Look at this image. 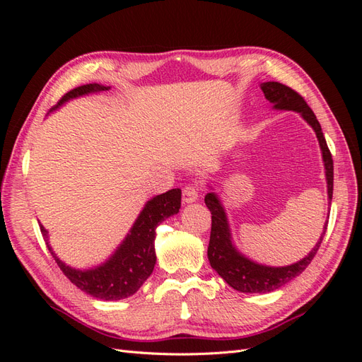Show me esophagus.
Masks as SVG:
<instances>
[{
  "instance_id": "34e87169",
  "label": "esophagus",
  "mask_w": 362,
  "mask_h": 362,
  "mask_svg": "<svg viewBox=\"0 0 362 362\" xmlns=\"http://www.w3.org/2000/svg\"><path fill=\"white\" fill-rule=\"evenodd\" d=\"M199 193H201V189L198 187V185H194V184L185 185V187L182 189V201L187 202V204L194 202L196 199L199 198Z\"/></svg>"
}]
</instances>
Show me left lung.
I'll use <instances>...</instances> for the list:
<instances>
[{
    "instance_id": "1",
    "label": "left lung",
    "mask_w": 362,
    "mask_h": 362,
    "mask_svg": "<svg viewBox=\"0 0 362 362\" xmlns=\"http://www.w3.org/2000/svg\"><path fill=\"white\" fill-rule=\"evenodd\" d=\"M261 90L264 92L266 100L273 104L278 110H293L300 113V116L308 122L315 131V136L319 139L325 170H326V181H327V198L329 204L332 201L334 192V161L331 151L326 145L322 127L317 120L315 115L305 103L303 98L293 90L291 87L278 83V81H267L261 84ZM205 205L211 211V234H210V245H208V259H210L211 267L221 275L229 287H233L237 291L242 293H269L275 291L279 287L286 286L287 282L299 276L300 273L310 266V262L315 257L319 250L323 235L327 228V221L325 223L323 233L320 240L315 243L313 250L300 261L294 262L291 266L286 267H269L257 264L250 261L245 255L234 247L231 242V233H229V225L226 213L222 206V202L218 201L216 193H206Z\"/></svg>"
}]
</instances>
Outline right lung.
Listing matches in <instances>:
<instances>
[{
    "instance_id": "obj_1",
    "label": "right lung",
    "mask_w": 362,
    "mask_h": 362,
    "mask_svg": "<svg viewBox=\"0 0 362 362\" xmlns=\"http://www.w3.org/2000/svg\"><path fill=\"white\" fill-rule=\"evenodd\" d=\"M108 89L110 87L96 83L75 87V89L62 96V100L52 110H56L63 103L72 100V98ZM180 208V189H172L148 201L144 210L139 214L133 228H131L129 234L125 237L122 245L116 249L115 254L104 264L89 270H76L64 264L52 252L48 243V233L42 225L40 233L45 237L47 246L51 250L54 259H56L57 266L74 286H76L84 293L93 296L96 299L119 300L133 296L151 276L157 259L154 249L156 229L164 218L177 214Z\"/></svg>"
}]
</instances>
